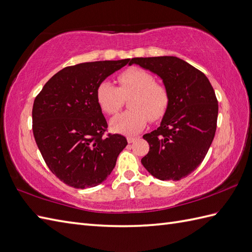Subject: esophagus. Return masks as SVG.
Segmentation results:
<instances>
[{
  "label": "esophagus",
  "mask_w": 252,
  "mask_h": 252,
  "mask_svg": "<svg viewBox=\"0 0 252 252\" xmlns=\"http://www.w3.org/2000/svg\"><path fill=\"white\" fill-rule=\"evenodd\" d=\"M136 139H138V137H132V136H130V137H127V143L128 144H132V143L135 142Z\"/></svg>",
  "instance_id": "1"
}]
</instances>
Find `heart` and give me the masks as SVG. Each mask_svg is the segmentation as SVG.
Masks as SVG:
<instances>
[{
    "mask_svg": "<svg viewBox=\"0 0 252 252\" xmlns=\"http://www.w3.org/2000/svg\"><path fill=\"white\" fill-rule=\"evenodd\" d=\"M119 88L110 81L99 84L96 90L98 105L105 113L117 114L129 98L131 109L114 117L109 126L114 132L135 135L147 125L149 118L158 120L164 116L168 103V91L164 86L155 83L154 76L142 68L133 67L121 73Z\"/></svg>",
    "mask_w": 252,
    "mask_h": 252,
    "instance_id": "heart-1",
    "label": "heart"
}]
</instances>
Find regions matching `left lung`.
<instances>
[{
    "mask_svg": "<svg viewBox=\"0 0 252 252\" xmlns=\"http://www.w3.org/2000/svg\"><path fill=\"white\" fill-rule=\"evenodd\" d=\"M132 64L159 76L169 95L160 126L143 136L149 153L142 164L158 179L180 180L201 164L213 143L218 118L215 91L205 75L177 57L134 58Z\"/></svg>",
    "mask_w": 252,
    "mask_h": 252,
    "instance_id": "obj_1",
    "label": "left lung"
}]
</instances>
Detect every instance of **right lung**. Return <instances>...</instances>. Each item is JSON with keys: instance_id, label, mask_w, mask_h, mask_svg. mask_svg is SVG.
<instances>
[{"instance_id": "add662e5", "label": "right lung", "mask_w": 252, "mask_h": 252, "mask_svg": "<svg viewBox=\"0 0 252 252\" xmlns=\"http://www.w3.org/2000/svg\"><path fill=\"white\" fill-rule=\"evenodd\" d=\"M130 59L64 67L47 81L32 110L35 142L47 166L76 189L106 179L127 145L119 134L103 136L107 122L96 98L99 84Z\"/></svg>"}]
</instances>
